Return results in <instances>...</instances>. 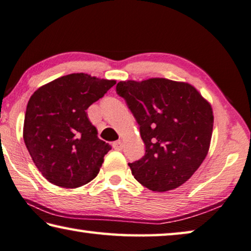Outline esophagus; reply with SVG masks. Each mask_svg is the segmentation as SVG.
<instances>
[{
    "mask_svg": "<svg viewBox=\"0 0 251 251\" xmlns=\"http://www.w3.org/2000/svg\"><path fill=\"white\" fill-rule=\"evenodd\" d=\"M113 147H114V150H116V151H122L123 150V143L121 141L114 142Z\"/></svg>",
    "mask_w": 251,
    "mask_h": 251,
    "instance_id": "obj_1",
    "label": "esophagus"
}]
</instances>
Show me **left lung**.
Here are the masks:
<instances>
[{
	"label": "left lung",
	"instance_id": "left-lung-1",
	"mask_svg": "<svg viewBox=\"0 0 251 251\" xmlns=\"http://www.w3.org/2000/svg\"><path fill=\"white\" fill-rule=\"evenodd\" d=\"M116 91L140 125L145 144L144 156L128 163L134 177L157 192L178 188L208 154L211 105L190 83L165 78L119 81Z\"/></svg>",
	"mask_w": 251,
	"mask_h": 251
}]
</instances>
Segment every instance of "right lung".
I'll return each instance as SVG.
<instances>
[{
	"label": "right lung",
	"instance_id": "right-lung-1",
	"mask_svg": "<svg viewBox=\"0 0 251 251\" xmlns=\"http://www.w3.org/2000/svg\"><path fill=\"white\" fill-rule=\"evenodd\" d=\"M116 81L70 74L40 87L30 97L23 140L48 181L75 189L94 180L111 149L99 140L86 110Z\"/></svg>",
	"mask_w": 251,
	"mask_h": 251
}]
</instances>
